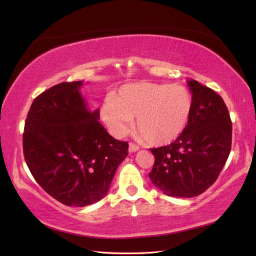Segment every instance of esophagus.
Returning a JSON list of instances; mask_svg holds the SVG:
<instances>
[{"label":"esophagus","instance_id":"34e87169","mask_svg":"<svg viewBox=\"0 0 256 256\" xmlns=\"http://www.w3.org/2000/svg\"><path fill=\"white\" fill-rule=\"evenodd\" d=\"M140 150V146L134 144V143H130V146H128V150L130 153H134V152H138Z\"/></svg>","mask_w":256,"mask_h":256}]
</instances>
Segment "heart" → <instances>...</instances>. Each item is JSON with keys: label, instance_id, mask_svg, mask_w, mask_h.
<instances>
[{"label": "heart", "instance_id": "heart-1", "mask_svg": "<svg viewBox=\"0 0 256 256\" xmlns=\"http://www.w3.org/2000/svg\"><path fill=\"white\" fill-rule=\"evenodd\" d=\"M194 100L184 86L138 82L125 84L101 106V116L116 136L128 133L138 118L148 143L162 145L180 136L190 121Z\"/></svg>", "mask_w": 256, "mask_h": 256}]
</instances>
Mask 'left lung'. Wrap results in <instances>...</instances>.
<instances>
[{
	"label": "left lung",
	"instance_id": "1",
	"mask_svg": "<svg viewBox=\"0 0 256 256\" xmlns=\"http://www.w3.org/2000/svg\"><path fill=\"white\" fill-rule=\"evenodd\" d=\"M194 108L187 128L175 142L150 148L155 156L152 182L170 197L192 198L214 184L229 157L232 122L224 99L208 86L188 80Z\"/></svg>",
	"mask_w": 256,
	"mask_h": 256
}]
</instances>
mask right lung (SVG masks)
<instances>
[{
	"label": "right lung",
	"instance_id": "1",
	"mask_svg": "<svg viewBox=\"0 0 256 256\" xmlns=\"http://www.w3.org/2000/svg\"><path fill=\"white\" fill-rule=\"evenodd\" d=\"M62 82L32 101L23 133L27 166L38 184L66 206H84L108 192L128 144L112 138L80 94Z\"/></svg>",
	"mask_w": 256,
	"mask_h": 256
}]
</instances>
